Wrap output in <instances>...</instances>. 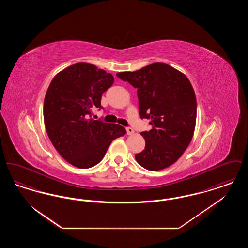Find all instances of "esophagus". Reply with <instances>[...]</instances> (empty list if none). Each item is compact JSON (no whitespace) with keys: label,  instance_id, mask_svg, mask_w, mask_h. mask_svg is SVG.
Returning <instances> with one entry per match:
<instances>
[{"label":"esophagus","instance_id":"1","mask_svg":"<svg viewBox=\"0 0 248 248\" xmlns=\"http://www.w3.org/2000/svg\"><path fill=\"white\" fill-rule=\"evenodd\" d=\"M126 132H127V135H133L134 134V129L132 127H126Z\"/></svg>","mask_w":248,"mask_h":248}]
</instances>
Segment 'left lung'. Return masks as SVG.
Listing matches in <instances>:
<instances>
[{
  "instance_id": "left-lung-1",
  "label": "left lung",
  "mask_w": 248,
  "mask_h": 248,
  "mask_svg": "<svg viewBox=\"0 0 248 248\" xmlns=\"http://www.w3.org/2000/svg\"><path fill=\"white\" fill-rule=\"evenodd\" d=\"M117 77L137 88L140 118L152 129L141 132L145 150L135 155L142 167L158 171L177 162L191 141L197 103L189 79L165 63H154Z\"/></svg>"
}]
</instances>
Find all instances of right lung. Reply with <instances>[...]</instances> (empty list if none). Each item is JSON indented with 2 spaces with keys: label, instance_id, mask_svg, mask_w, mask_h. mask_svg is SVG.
Returning <instances> with one entry per match:
<instances>
[{
  "label": "right lung",
  "instance_id": "obj_1",
  "mask_svg": "<svg viewBox=\"0 0 248 248\" xmlns=\"http://www.w3.org/2000/svg\"><path fill=\"white\" fill-rule=\"evenodd\" d=\"M114 82L110 73L94 65L77 63L59 72L48 87L44 119L48 137L59 154L79 168L97 165L111 141L126 130L91 118L101 96Z\"/></svg>",
  "mask_w": 248,
  "mask_h": 248
}]
</instances>
